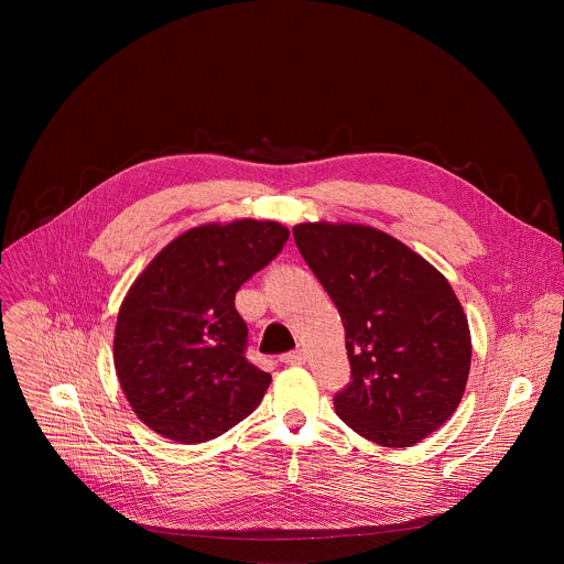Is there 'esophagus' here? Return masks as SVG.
<instances>
[{"label":"esophagus","instance_id":"esophagus-1","mask_svg":"<svg viewBox=\"0 0 564 564\" xmlns=\"http://www.w3.org/2000/svg\"><path fill=\"white\" fill-rule=\"evenodd\" d=\"M281 361L285 366H303L305 364V352L303 350H294V352H288L281 357Z\"/></svg>","mask_w":564,"mask_h":564}]
</instances>
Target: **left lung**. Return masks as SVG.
Instances as JSON below:
<instances>
[{
  "mask_svg": "<svg viewBox=\"0 0 564 564\" xmlns=\"http://www.w3.org/2000/svg\"><path fill=\"white\" fill-rule=\"evenodd\" d=\"M294 243L337 305L352 381L337 415L361 437L404 448L457 411L470 330L446 276L394 236L357 223H299Z\"/></svg>",
  "mask_w": 564,
  "mask_h": 564,
  "instance_id": "8db88e82",
  "label": "left lung"
}]
</instances>
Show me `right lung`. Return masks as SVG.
I'll return each mask as SVG.
<instances>
[{"mask_svg":"<svg viewBox=\"0 0 564 564\" xmlns=\"http://www.w3.org/2000/svg\"><path fill=\"white\" fill-rule=\"evenodd\" d=\"M276 220L207 223L176 236L131 283L113 335L120 388L138 420L181 444L243 422L272 381L246 359L234 296L283 248Z\"/></svg>","mask_w":564,"mask_h":564,"instance_id":"add662e5","label":"right lung"}]
</instances>
